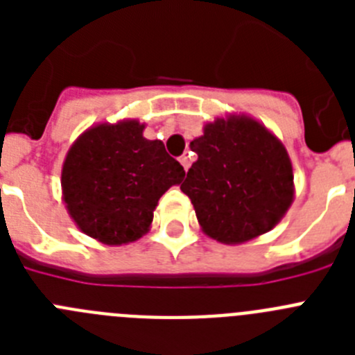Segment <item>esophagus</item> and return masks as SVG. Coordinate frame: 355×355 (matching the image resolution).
Listing matches in <instances>:
<instances>
[{"instance_id": "1", "label": "esophagus", "mask_w": 355, "mask_h": 355, "mask_svg": "<svg viewBox=\"0 0 355 355\" xmlns=\"http://www.w3.org/2000/svg\"><path fill=\"white\" fill-rule=\"evenodd\" d=\"M180 163H181V165H183L184 171H188V167H190V158H188L187 155H183V156H181V158H180Z\"/></svg>"}]
</instances>
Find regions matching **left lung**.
<instances>
[{"label":"left lung","instance_id":"left-lung-1","mask_svg":"<svg viewBox=\"0 0 355 355\" xmlns=\"http://www.w3.org/2000/svg\"><path fill=\"white\" fill-rule=\"evenodd\" d=\"M197 162L181 192L206 236L238 245L274 229L295 197L293 165L283 142L249 114L206 122L190 142Z\"/></svg>","mask_w":355,"mask_h":355}]
</instances>
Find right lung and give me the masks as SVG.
I'll return each mask as SVG.
<instances>
[{"label":"right lung","instance_id":"right-lung-1","mask_svg":"<svg viewBox=\"0 0 355 355\" xmlns=\"http://www.w3.org/2000/svg\"><path fill=\"white\" fill-rule=\"evenodd\" d=\"M139 119L99 122L74 140L62 165V200L81 233L128 245L149 233L158 200L184 171Z\"/></svg>","mask_w":355,"mask_h":355}]
</instances>
